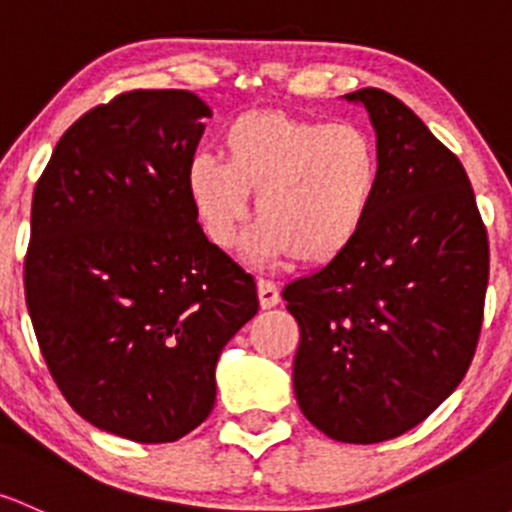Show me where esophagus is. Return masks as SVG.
<instances>
[{
	"label": "esophagus",
	"instance_id": "obj_1",
	"mask_svg": "<svg viewBox=\"0 0 512 512\" xmlns=\"http://www.w3.org/2000/svg\"><path fill=\"white\" fill-rule=\"evenodd\" d=\"M257 294H260L262 309H272L279 304V287L270 279H257Z\"/></svg>",
	"mask_w": 512,
	"mask_h": 512
}]
</instances>
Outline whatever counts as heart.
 <instances>
[{"instance_id":"obj_1","label":"heart","mask_w":512,"mask_h":512,"mask_svg":"<svg viewBox=\"0 0 512 512\" xmlns=\"http://www.w3.org/2000/svg\"><path fill=\"white\" fill-rule=\"evenodd\" d=\"M225 161L198 154L186 188L203 233L218 247L238 238L255 191L260 223L247 235L252 260H289L321 267L341 257L363 233L380 188V152L358 125H331L255 110L223 134Z\"/></svg>"}]
</instances>
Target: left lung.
<instances>
[{"label":"left lung","instance_id":"1","mask_svg":"<svg viewBox=\"0 0 512 512\" xmlns=\"http://www.w3.org/2000/svg\"><path fill=\"white\" fill-rule=\"evenodd\" d=\"M370 112L380 188L358 240L282 292L301 338L304 417L348 444L395 439L464 380L483 324L488 235L459 157L395 95H346Z\"/></svg>","mask_w":512,"mask_h":512}]
</instances>
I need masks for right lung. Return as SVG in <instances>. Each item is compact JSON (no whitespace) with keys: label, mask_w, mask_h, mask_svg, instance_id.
<instances>
[{"label":"right lung","mask_w":512,"mask_h":512,"mask_svg":"<svg viewBox=\"0 0 512 512\" xmlns=\"http://www.w3.org/2000/svg\"><path fill=\"white\" fill-rule=\"evenodd\" d=\"M203 117L188 90L115 95L66 129L31 201L24 294L51 378L80 417L142 444L211 414L218 355L260 309L188 198Z\"/></svg>","instance_id":"add662e5"}]
</instances>
